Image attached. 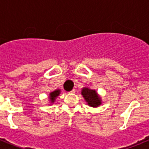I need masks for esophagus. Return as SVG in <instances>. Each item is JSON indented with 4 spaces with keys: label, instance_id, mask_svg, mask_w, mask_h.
I'll return each instance as SVG.
<instances>
[{
    "label": "esophagus",
    "instance_id": "34e87169",
    "mask_svg": "<svg viewBox=\"0 0 149 149\" xmlns=\"http://www.w3.org/2000/svg\"><path fill=\"white\" fill-rule=\"evenodd\" d=\"M75 93V89H72V90L70 92V93Z\"/></svg>",
    "mask_w": 149,
    "mask_h": 149
}]
</instances>
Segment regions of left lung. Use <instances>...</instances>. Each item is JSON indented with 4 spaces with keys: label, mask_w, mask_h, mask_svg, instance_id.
Segmentation results:
<instances>
[{
    "label": "left lung",
    "mask_w": 149,
    "mask_h": 149,
    "mask_svg": "<svg viewBox=\"0 0 149 149\" xmlns=\"http://www.w3.org/2000/svg\"><path fill=\"white\" fill-rule=\"evenodd\" d=\"M81 95L89 107H98L102 104L101 97L98 94L95 89L84 87L81 89Z\"/></svg>",
    "instance_id": "left-lung-1"
}]
</instances>
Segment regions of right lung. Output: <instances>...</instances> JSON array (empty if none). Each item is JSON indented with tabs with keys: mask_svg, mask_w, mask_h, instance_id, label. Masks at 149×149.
I'll return each mask as SVG.
<instances>
[{
	"mask_svg": "<svg viewBox=\"0 0 149 149\" xmlns=\"http://www.w3.org/2000/svg\"><path fill=\"white\" fill-rule=\"evenodd\" d=\"M60 93H61V90L59 89H55L54 91H53V92L50 93L49 95H48V99H49L51 104L54 103L55 101H56V98H57L59 95H60Z\"/></svg>",
	"mask_w": 149,
	"mask_h": 149,
	"instance_id": "right-lung-1",
	"label": "right lung"
}]
</instances>
